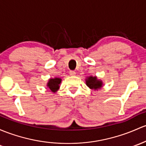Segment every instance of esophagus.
Instances as JSON below:
<instances>
[{"label": "esophagus", "mask_w": 146, "mask_h": 146, "mask_svg": "<svg viewBox=\"0 0 146 146\" xmlns=\"http://www.w3.org/2000/svg\"><path fill=\"white\" fill-rule=\"evenodd\" d=\"M70 74L71 75V76H74V75L76 74V72H75V71H70Z\"/></svg>", "instance_id": "34e87169"}]
</instances>
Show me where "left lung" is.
Here are the masks:
<instances>
[{
    "instance_id": "8db88e82",
    "label": "left lung",
    "mask_w": 146,
    "mask_h": 146,
    "mask_svg": "<svg viewBox=\"0 0 146 146\" xmlns=\"http://www.w3.org/2000/svg\"><path fill=\"white\" fill-rule=\"evenodd\" d=\"M86 83L87 86H88L90 89L98 90L102 87L103 83L101 80L98 79L97 76H88L86 79Z\"/></svg>"
}]
</instances>
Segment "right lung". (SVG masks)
Here are the masks:
<instances>
[{"instance_id":"obj_1","label":"right lung","mask_w":146,"mask_h":146,"mask_svg":"<svg viewBox=\"0 0 146 146\" xmlns=\"http://www.w3.org/2000/svg\"><path fill=\"white\" fill-rule=\"evenodd\" d=\"M62 79L60 78H54V79H50L47 83V87L53 92H56L60 88V84Z\"/></svg>"}]
</instances>
